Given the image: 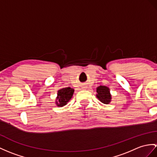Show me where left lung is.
Returning a JSON list of instances; mask_svg holds the SVG:
<instances>
[{"label":"left lung","instance_id":"8db88e82","mask_svg":"<svg viewBox=\"0 0 157 157\" xmlns=\"http://www.w3.org/2000/svg\"><path fill=\"white\" fill-rule=\"evenodd\" d=\"M97 98L101 102L108 105L111 101L112 96L110 93V89L106 86H99L97 88Z\"/></svg>","mask_w":157,"mask_h":157}]
</instances>
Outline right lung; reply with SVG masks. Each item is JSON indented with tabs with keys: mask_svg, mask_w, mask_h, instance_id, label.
<instances>
[{
	"mask_svg": "<svg viewBox=\"0 0 157 157\" xmlns=\"http://www.w3.org/2000/svg\"><path fill=\"white\" fill-rule=\"evenodd\" d=\"M75 90L71 87H65L60 89L57 92V97L55 103L56 106L62 107L66 105L73 96Z\"/></svg>",
	"mask_w": 157,
	"mask_h": 157,
	"instance_id": "obj_1",
	"label": "right lung"
}]
</instances>
